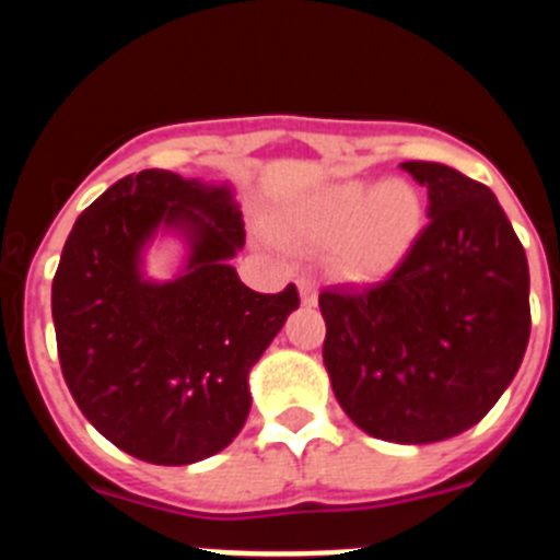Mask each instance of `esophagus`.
Returning <instances> with one entry per match:
<instances>
[{
	"label": "esophagus",
	"mask_w": 560,
	"mask_h": 560,
	"mask_svg": "<svg viewBox=\"0 0 560 560\" xmlns=\"http://www.w3.org/2000/svg\"><path fill=\"white\" fill-rule=\"evenodd\" d=\"M296 289H300V300H303V305H316V280H311V277H303L300 283H296Z\"/></svg>",
	"instance_id": "1"
}]
</instances>
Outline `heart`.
Returning <instances> with one entry per match:
<instances>
[{
  "mask_svg": "<svg viewBox=\"0 0 560 560\" xmlns=\"http://www.w3.org/2000/svg\"><path fill=\"white\" fill-rule=\"evenodd\" d=\"M427 201L404 179H345L319 187L277 212L275 232L291 246H336L353 280H375L418 241Z\"/></svg>",
  "mask_w": 560,
  "mask_h": 560,
  "instance_id": "b5f03b06",
  "label": "heart"
}]
</instances>
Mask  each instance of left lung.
<instances>
[{
    "label": "left lung",
    "instance_id": "left-lung-1",
    "mask_svg": "<svg viewBox=\"0 0 560 560\" xmlns=\"http://www.w3.org/2000/svg\"><path fill=\"white\" fill-rule=\"evenodd\" d=\"M429 192V224L393 275L325 289L323 359L339 407L389 443H438L491 412L530 339L522 241L479 182L404 162Z\"/></svg>",
    "mask_w": 560,
    "mask_h": 560
}]
</instances>
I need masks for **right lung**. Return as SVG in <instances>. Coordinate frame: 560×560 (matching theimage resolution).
<instances>
[{
  "label": "right lung",
  "instance_id": "add662e5",
  "mask_svg": "<svg viewBox=\"0 0 560 560\" xmlns=\"http://www.w3.org/2000/svg\"><path fill=\"white\" fill-rule=\"evenodd\" d=\"M160 225L191 249L167 284L141 277ZM244 241L230 185L156 167L114 182L69 232L52 280L61 373L89 423L131 457L199 463L244 429L249 370L300 305L294 283H241L230 260Z\"/></svg>",
  "mask_w": 560,
  "mask_h": 560
}]
</instances>
